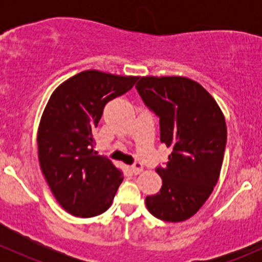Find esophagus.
<instances>
[{"label":"esophagus","mask_w":262,"mask_h":262,"mask_svg":"<svg viewBox=\"0 0 262 262\" xmlns=\"http://www.w3.org/2000/svg\"><path fill=\"white\" fill-rule=\"evenodd\" d=\"M132 171H133V173L138 175V173H141L143 171V165L141 162H134L132 165Z\"/></svg>","instance_id":"1"}]
</instances>
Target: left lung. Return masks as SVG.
I'll use <instances>...</instances> for the list:
<instances>
[{"label":"left lung","instance_id":"left-lung-1","mask_svg":"<svg viewBox=\"0 0 262 262\" xmlns=\"http://www.w3.org/2000/svg\"><path fill=\"white\" fill-rule=\"evenodd\" d=\"M144 105L160 118L161 143L171 147L156 171L162 187L146 198L150 214L166 222L194 215L219 179L227 143L224 116L212 95L186 77H139Z\"/></svg>","mask_w":262,"mask_h":262}]
</instances>
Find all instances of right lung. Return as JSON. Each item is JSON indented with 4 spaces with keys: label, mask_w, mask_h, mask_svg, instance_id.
<instances>
[{
    "label": "right lung",
    "mask_w": 262,
    "mask_h": 262,
    "mask_svg": "<svg viewBox=\"0 0 262 262\" xmlns=\"http://www.w3.org/2000/svg\"><path fill=\"white\" fill-rule=\"evenodd\" d=\"M136 81L83 71L50 96L39 124V162L57 202L72 215L90 218L112 205L123 172L95 152L94 130L105 105L128 92Z\"/></svg>",
    "instance_id": "obj_1"
}]
</instances>
